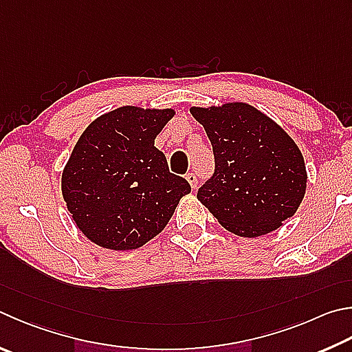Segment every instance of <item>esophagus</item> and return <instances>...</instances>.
I'll return each instance as SVG.
<instances>
[{
  "label": "esophagus",
  "instance_id": "obj_1",
  "mask_svg": "<svg viewBox=\"0 0 352 352\" xmlns=\"http://www.w3.org/2000/svg\"><path fill=\"white\" fill-rule=\"evenodd\" d=\"M186 180L189 182L190 188H192V189H195V188H197V175H195V174H192V172H190V174H188V175H186Z\"/></svg>",
  "mask_w": 352,
  "mask_h": 352
}]
</instances>
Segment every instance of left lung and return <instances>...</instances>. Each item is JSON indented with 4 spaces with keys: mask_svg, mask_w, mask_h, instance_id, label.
Instances as JSON below:
<instances>
[{
    "mask_svg": "<svg viewBox=\"0 0 352 352\" xmlns=\"http://www.w3.org/2000/svg\"><path fill=\"white\" fill-rule=\"evenodd\" d=\"M212 144L215 170L197 198L223 228L260 237L283 225L306 190L305 160L276 121L246 103L190 107Z\"/></svg>",
    "mask_w": 352,
    "mask_h": 352,
    "instance_id": "obj_1",
    "label": "left lung"
}]
</instances>
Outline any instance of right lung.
I'll use <instances>...</instances> for the list:
<instances>
[{
    "label": "right lung",
    "instance_id": "1",
    "mask_svg": "<svg viewBox=\"0 0 352 352\" xmlns=\"http://www.w3.org/2000/svg\"><path fill=\"white\" fill-rule=\"evenodd\" d=\"M174 115V109L123 106L81 133L63 170L61 192L75 225L95 245L113 251L143 246L190 192L154 146Z\"/></svg>",
    "mask_w": 352,
    "mask_h": 352
}]
</instances>
